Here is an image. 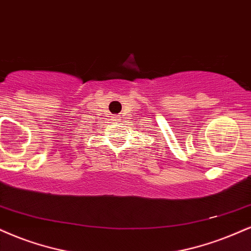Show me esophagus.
Wrapping results in <instances>:
<instances>
[{"label":"esophagus","instance_id":"1","mask_svg":"<svg viewBox=\"0 0 251 251\" xmlns=\"http://www.w3.org/2000/svg\"><path fill=\"white\" fill-rule=\"evenodd\" d=\"M113 119L116 120V122H118V120H120V119H119V117H113Z\"/></svg>","mask_w":251,"mask_h":251}]
</instances>
